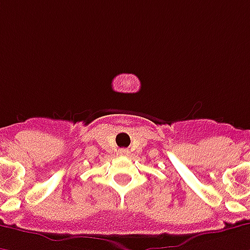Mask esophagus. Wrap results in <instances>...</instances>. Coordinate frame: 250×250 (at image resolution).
<instances>
[{"label": "esophagus", "instance_id": "34e87169", "mask_svg": "<svg viewBox=\"0 0 250 250\" xmlns=\"http://www.w3.org/2000/svg\"><path fill=\"white\" fill-rule=\"evenodd\" d=\"M120 153H122V155H128L130 151H128V149H120Z\"/></svg>", "mask_w": 250, "mask_h": 250}]
</instances>
